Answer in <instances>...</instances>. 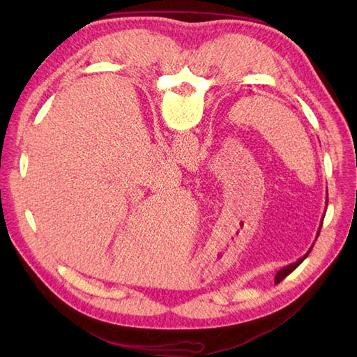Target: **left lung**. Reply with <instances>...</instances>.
Listing matches in <instances>:
<instances>
[{
  "label": "left lung",
  "instance_id": "obj_1",
  "mask_svg": "<svg viewBox=\"0 0 357 357\" xmlns=\"http://www.w3.org/2000/svg\"><path fill=\"white\" fill-rule=\"evenodd\" d=\"M321 231V230H319ZM319 231H317V236H319ZM313 248V247H312ZM312 248H310V252H312ZM308 252V253H310ZM308 253L304 256V257H302V259H299L298 262H294V264H290V265H287V267H284V268H280L279 271H278V275H276V278H275V284H279L280 282V280H282V279H285L288 275H290V273L293 271V270H296V268H298L299 267V265L302 264V261H304L305 259V257L308 256Z\"/></svg>",
  "mask_w": 357,
  "mask_h": 357
}]
</instances>
